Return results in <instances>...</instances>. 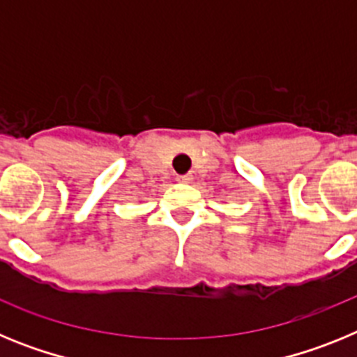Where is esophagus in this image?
Listing matches in <instances>:
<instances>
[{
  "mask_svg": "<svg viewBox=\"0 0 357 357\" xmlns=\"http://www.w3.org/2000/svg\"><path fill=\"white\" fill-rule=\"evenodd\" d=\"M176 181L182 182V184H189V182L193 181V176L189 175V173H188V175H178V176H176Z\"/></svg>",
  "mask_w": 357,
  "mask_h": 357,
  "instance_id": "esophagus-1",
  "label": "esophagus"
}]
</instances>
